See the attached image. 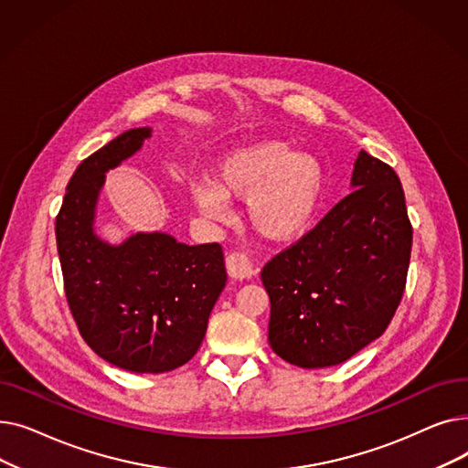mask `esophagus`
Instances as JSON below:
<instances>
[{
	"mask_svg": "<svg viewBox=\"0 0 468 468\" xmlns=\"http://www.w3.org/2000/svg\"><path fill=\"white\" fill-rule=\"evenodd\" d=\"M226 267H228L229 277H233L237 281L250 279L256 273L252 261L249 260L247 254H242V252H231L226 260Z\"/></svg>",
	"mask_w": 468,
	"mask_h": 468,
	"instance_id": "34e87169",
	"label": "esophagus"
}]
</instances>
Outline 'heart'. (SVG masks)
Returning a JSON list of instances; mask_svg holds the SVG:
<instances>
[{"mask_svg":"<svg viewBox=\"0 0 468 468\" xmlns=\"http://www.w3.org/2000/svg\"><path fill=\"white\" fill-rule=\"evenodd\" d=\"M214 186L193 189V201L208 218H224V197L247 201L252 228L265 239L288 242L313 224L324 195V170L314 157L293 154L286 142L244 147L219 163Z\"/></svg>","mask_w":468,"mask_h":468,"instance_id":"heart-1","label":"heart"}]
</instances>
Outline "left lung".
Returning a JSON list of instances; mask_svg holds the SVG:
<instances>
[{
    "instance_id": "left-lung-1",
    "label": "left lung",
    "mask_w": 468,
    "mask_h": 468,
    "mask_svg": "<svg viewBox=\"0 0 468 468\" xmlns=\"http://www.w3.org/2000/svg\"><path fill=\"white\" fill-rule=\"evenodd\" d=\"M351 184L353 193L261 271L269 346L293 366L349 360L387 330L402 300L413 239L402 184L366 152Z\"/></svg>"
}]
</instances>
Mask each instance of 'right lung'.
<instances>
[{
    "label": "right lung",
    "instance_id": "obj_1",
    "mask_svg": "<svg viewBox=\"0 0 468 468\" xmlns=\"http://www.w3.org/2000/svg\"><path fill=\"white\" fill-rule=\"evenodd\" d=\"M147 127L119 134L73 172L57 216L64 292L87 346L136 374H163L201 347L210 311L228 281L218 242H176L136 233L119 247L92 229L104 175L140 150Z\"/></svg>",
    "mask_w": 468,
    "mask_h": 468
}]
</instances>
